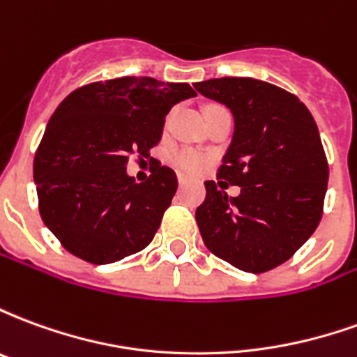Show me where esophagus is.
<instances>
[{"label":"esophagus","mask_w":357,"mask_h":357,"mask_svg":"<svg viewBox=\"0 0 357 357\" xmlns=\"http://www.w3.org/2000/svg\"><path fill=\"white\" fill-rule=\"evenodd\" d=\"M178 183H179V187H183L187 183V179L183 178V176H178Z\"/></svg>","instance_id":"esophagus-1"}]
</instances>
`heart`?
<instances>
[{
  "instance_id": "b5f03b06",
  "label": "heart",
  "mask_w": 357,
  "mask_h": 357,
  "mask_svg": "<svg viewBox=\"0 0 357 357\" xmlns=\"http://www.w3.org/2000/svg\"><path fill=\"white\" fill-rule=\"evenodd\" d=\"M172 164L181 170L183 174H199L202 170V166H204V158H202L199 153H195V151H189V149H181V151H176L174 155L170 156Z\"/></svg>"
}]
</instances>
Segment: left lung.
<instances>
[{
	"label": "left lung",
	"instance_id": "obj_1",
	"mask_svg": "<svg viewBox=\"0 0 357 357\" xmlns=\"http://www.w3.org/2000/svg\"><path fill=\"white\" fill-rule=\"evenodd\" d=\"M195 88L235 118L218 170L225 181H204L206 199L195 212L202 241L237 269L269 271L321 222L329 164L314 116L296 95L255 78H214ZM224 183L239 185L241 193L229 197Z\"/></svg>",
	"mask_w": 357,
	"mask_h": 357
}]
</instances>
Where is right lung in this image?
<instances>
[{
    "mask_svg": "<svg viewBox=\"0 0 357 357\" xmlns=\"http://www.w3.org/2000/svg\"><path fill=\"white\" fill-rule=\"evenodd\" d=\"M195 95L189 84L124 76L82 86L59 105L36 151L34 181L43 224L70 255L112 264L153 241L178 178L155 162L137 183L126 164L149 158L166 114Z\"/></svg>",
    "mask_w": 357,
    "mask_h": 357,
    "instance_id": "add662e5",
    "label": "right lung"
}]
</instances>
